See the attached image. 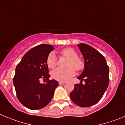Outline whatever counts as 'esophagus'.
<instances>
[{
	"label": "esophagus",
	"instance_id": "1",
	"mask_svg": "<svg viewBox=\"0 0 125 125\" xmlns=\"http://www.w3.org/2000/svg\"><path fill=\"white\" fill-rule=\"evenodd\" d=\"M65 83H66L65 81H59V84L60 85H61V84H65Z\"/></svg>",
	"mask_w": 125,
	"mask_h": 125
}]
</instances>
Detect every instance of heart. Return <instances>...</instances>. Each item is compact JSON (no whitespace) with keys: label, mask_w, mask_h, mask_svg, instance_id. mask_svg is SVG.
<instances>
[{"label":"heart","mask_w":125,"mask_h":125,"mask_svg":"<svg viewBox=\"0 0 125 125\" xmlns=\"http://www.w3.org/2000/svg\"><path fill=\"white\" fill-rule=\"evenodd\" d=\"M60 54L68 58L66 68H56L52 72V77L54 80L60 81H68L75 74V69L78 72L84 68L85 63L78 57L76 51L72 48H65L60 51ZM57 59L53 52H50L47 57L46 63L50 68H54L57 65Z\"/></svg>","instance_id":"obj_1"}]
</instances>
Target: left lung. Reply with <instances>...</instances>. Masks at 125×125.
<instances>
[{"mask_svg": "<svg viewBox=\"0 0 125 125\" xmlns=\"http://www.w3.org/2000/svg\"><path fill=\"white\" fill-rule=\"evenodd\" d=\"M84 57V69L78 78L70 93L72 101L77 105L87 107L97 103L104 94L109 84V68L105 57L93 47L86 44L78 45ZM86 83L83 85L81 82Z\"/></svg>", "mask_w": 125, "mask_h": 125, "instance_id": "8db88e82", "label": "left lung"}]
</instances>
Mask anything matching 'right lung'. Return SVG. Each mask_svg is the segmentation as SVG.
Masks as SVG:
<instances>
[{
    "label": "right lung",
    "instance_id": "add662e5",
    "mask_svg": "<svg viewBox=\"0 0 125 125\" xmlns=\"http://www.w3.org/2000/svg\"><path fill=\"white\" fill-rule=\"evenodd\" d=\"M53 50L52 45L41 44L26 53L17 65L13 78L16 94L20 102L26 108L38 110L52 100L59 86L56 80H50L46 59ZM41 79L47 80L41 84Z\"/></svg>",
    "mask_w": 125,
    "mask_h": 125
}]
</instances>
